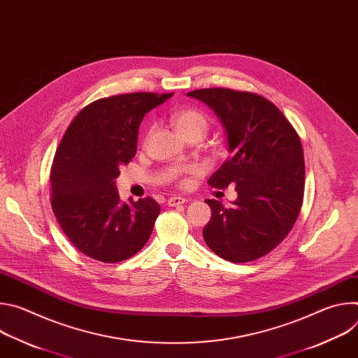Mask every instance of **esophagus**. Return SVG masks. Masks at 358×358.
Listing matches in <instances>:
<instances>
[{
    "mask_svg": "<svg viewBox=\"0 0 358 358\" xmlns=\"http://www.w3.org/2000/svg\"><path fill=\"white\" fill-rule=\"evenodd\" d=\"M188 199L187 198H184V196H177V195H174V196H170L169 199H167V203L170 207H177V206H181V203H184V202H187Z\"/></svg>",
    "mask_w": 358,
    "mask_h": 358,
    "instance_id": "obj_1",
    "label": "esophagus"
}]
</instances>
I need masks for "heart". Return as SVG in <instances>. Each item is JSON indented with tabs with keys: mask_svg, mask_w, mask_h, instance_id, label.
Returning a JSON list of instances; mask_svg holds the SVG:
<instances>
[{
	"mask_svg": "<svg viewBox=\"0 0 358 358\" xmlns=\"http://www.w3.org/2000/svg\"><path fill=\"white\" fill-rule=\"evenodd\" d=\"M171 122L182 137L188 134H198L202 137L210 126L207 116L196 109H182L176 112L171 116Z\"/></svg>",
	"mask_w": 358,
	"mask_h": 358,
	"instance_id": "b5f03b06",
	"label": "heart"
}]
</instances>
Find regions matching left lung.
<instances>
[{
	"instance_id": "1",
	"label": "left lung",
	"mask_w": 358,
	"mask_h": 358,
	"mask_svg": "<svg viewBox=\"0 0 358 358\" xmlns=\"http://www.w3.org/2000/svg\"><path fill=\"white\" fill-rule=\"evenodd\" d=\"M220 119L231 157L210 177L215 188L235 185L229 207L206 199L211 220L202 235L220 258L243 264L265 257L293 228L303 202L304 159L300 138L268 99L224 87L198 89Z\"/></svg>"
}]
</instances>
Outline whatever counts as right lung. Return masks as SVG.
<instances>
[{
    "instance_id": "add662e5",
    "label": "right lung",
    "mask_w": 358,
    "mask_h": 358,
    "mask_svg": "<svg viewBox=\"0 0 358 358\" xmlns=\"http://www.w3.org/2000/svg\"><path fill=\"white\" fill-rule=\"evenodd\" d=\"M171 96L143 92L99 99L68 127L50 170V202L62 231L86 257L116 264L147 243L160 206L150 196L122 201L116 178L136 156L144 115Z\"/></svg>"
}]
</instances>
